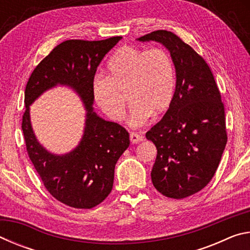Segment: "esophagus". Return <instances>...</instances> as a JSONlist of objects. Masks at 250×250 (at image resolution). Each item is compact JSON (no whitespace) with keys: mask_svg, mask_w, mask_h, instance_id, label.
<instances>
[{"mask_svg":"<svg viewBox=\"0 0 250 250\" xmlns=\"http://www.w3.org/2000/svg\"><path fill=\"white\" fill-rule=\"evenodd\" d=\"M130 141L131 143H139L143 141L142 135H140L137 132H130Z\"/></svg>","mask_w":250,"mask_h":250,"instance_id":"34e87169","label":"esophagus"}]
</instances>
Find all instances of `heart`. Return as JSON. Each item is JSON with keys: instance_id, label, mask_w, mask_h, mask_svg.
Instances as JSON below:
<instances>
[{"instance_id": "1", "label": "heart", "mask_w": 250, "mask_h": 250, "mask_svg": "<svg viewBox=\"0 0 250 250\" xmlns=\"http://www.w3.org/2000/svg\"><path fill=\"white\" fill-rule=\"evenodd\" d=\"M92 91L101 111L115 122L125 119L126 96L132 105L130 125L140 126L150 115L160 116L170 107L175 91L174 62L164 48L125 45L110 57L107 77H97Z\"/></svg>"}]
</instances>
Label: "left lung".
<instances>
[{
    "instance_id": "left-lung-1",
    "label": "left lung",
    "mask_w": 250,
    "mask_h": 250,
    "mask_svg": "<svg viewBox=\"0 0 250 250\" xmlns=\"http://www.w3.org/2000/svg\"><path fill=\"white\" fill-rule=\"evenodd\" d=\"M139 41H155L170 50L176 71L173 100L146 137L156 146L151 172L164 196L181 198L209 183L227 143L225 109L205 59L174 33L159 29Z\"/></svg>"
}]
</instances>
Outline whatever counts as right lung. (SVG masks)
<instances>
[{"instance_id": "1", "label": "right lung", "mask_w": 250, "mask_h": 250, "mask_svg": "<svg viewBox=\"0 0 250 250\" xmlns=\"http://www.w3.org/2000/svg\"><path fill=\"white\" fill-rule=\"evenodd\" d=\"M121 39L62 42L35 67L25 88L22 130L27 154L50 195L74 208L89 209L105 200L112 189L117 161L130 145L124 126L101 119L91 107L97 67ZM57 83L73 86L87 109L82 142L62 157L50 155L37 142L29 122V104Z\"/></svg>"}]
</instances>
